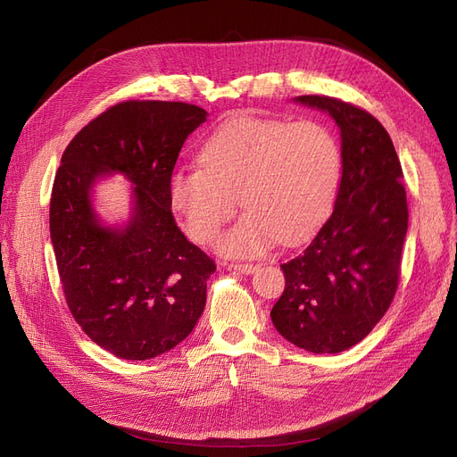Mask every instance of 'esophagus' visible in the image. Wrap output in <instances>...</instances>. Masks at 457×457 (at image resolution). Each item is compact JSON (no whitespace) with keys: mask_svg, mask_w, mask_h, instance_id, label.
<instances>
[{"mask_svg":"<svg viewBox=\"0 0 457 457\" xmlns=\"http://www.w3.org/2000/svg\"><path fill=\"white\" fill-rule=\"evenodd\" d=\"M228 270H235V272H241V274H252L257 270L255 265H248V262H228Z\"/></svg>","mask_w":457,"mask_h":457,"instance_id":"obj_1","label":"esophagus"}]
</instances>
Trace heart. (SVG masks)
I'll list each match as a JSON object with an SVG mask.
<instances>
[{
  "mask_svg": "<svg viewBox=\"0 0 457 457\" xmlns=\"http://www.w3.org/2000/svg\"><path fill=\"white\" fill-rule=\"evenodd\" d=\"M200 166H179L168 200L192 241L209 243L238 207L248 212L216 248L231 257L298 245L328 216L341 179L339 142L317 122L237 116L216 129Z\"/></svg>",
  "mask_w": 457,
  "mask_h": 457,
  "instance_id": "obj_1",
  "label": "heart"
}]
</instances>
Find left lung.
Segmentation results:
<instances>
[{"label": "left lung", "mask_w": 457, "mask_h": 457, "mask_svg": "<svg viewBox=\"0 0 457 457\" xmlns=\"http://www.w3.org/2000/svg\"><path fill=\"white\" fill-rule=\"evenodd\" d=\"M296 102L339 126L343 174L329 219L281 265L285 291L270 317L298 348L339 353L367 337L396 295L407 233L402 166L389 133L365 109L329 96Z\"/></svg>", "instance_id": "8db88e82"}]
</instances>
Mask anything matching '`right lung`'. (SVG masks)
<instances>
[{
	"instance_id": "1",
	"label": "right lung",
	"mask_w": 457,
	"mask_h": 457,
	"mask_svg": "<svg viewBox=\"0 0 457 457\" xmlns=\"http://www.w3.org/2000/svg\"><path fill=\"white\" fill-rule=\"evenodd\" d=\"M207 112L183 102L129 100L94 118L66 146L50 233L71 317L116 357L142 361L179 345L204 313L214 261L187 241L168 200L183 142ZM111 171L135 185L132 219L104 227L91 187Z\"/></svg>"
}]
</instances>
